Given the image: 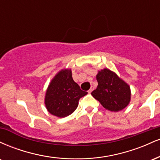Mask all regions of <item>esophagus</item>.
Here are the masks:
<instances>
[{
    "mask_svg": "<svg viewBox=\"0 0 160 160\" xmlns=\"http://www.w3.org/2000/svg\"><path fill=\"white\" fill-rule=\"evenodd\" d=\"M93 89H94V87H93V86H91V88H90V89H89V90L88 91V92H89V93H91L92 92Z\"/></svg>",
    "mask_w": 160,
    "mask_h": 160,
    "instance_id": "esophagus-1",
    "label": "esophagus"
}]
</instances>
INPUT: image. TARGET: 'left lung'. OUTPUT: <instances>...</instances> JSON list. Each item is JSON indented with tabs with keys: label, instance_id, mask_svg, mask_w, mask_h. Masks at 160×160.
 I'll return each instance as SVG.
<instances>
[{
	"label": "left lung",
	"instance_id": "obj_1",
	"mask_svg": "<svg viewBox=\"0 0 160 160\" xmlns=\"http://www.w3.org/2000/svg\"><path fill=\"white\" fill-rule=\"evenodd\" d=\"M98 86L92 95L105 109L117 112L129 104L131 90L129 86L111 70L104 68L96 75Z\"/></svg>",
	"mask_w": 160,
	"mask_h": 160
}]
</instances>
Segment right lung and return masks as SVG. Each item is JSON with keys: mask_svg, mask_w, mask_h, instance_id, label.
I'll list each match as a JSON object with an SVG mask.
<instances>
[{"mask_svg": "<svg viewBox=\"0 0 160 160\" xmlns=\"http://www.w3.org/2000/svg\"><path fill=\"white\" fill-rule=\"evenodd\" d=\"M72 78L71 69L60 71L51 80L45 96V105L51 114L65 117L78 108L80 98L87 94Z\"/></svg>", "mask_w": 160, "mask_h": 160, "instance_id": "1", "label": "right lung"}]
</instances>
